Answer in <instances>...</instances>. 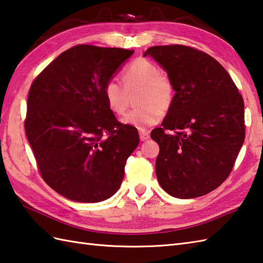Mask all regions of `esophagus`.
Returning <instances> with one entry per match:
<instances>
[{
    "mask_svg": "<svg viewBox=\"0 0 263 263\" xmlns=\"http://www.w3.org/2000/svg\"><path fill=\"white\" fill-rule=\"evenodd\" d=\"M139 137H140L141 141H144V140H147V139H149L150 133H149V131L141 130V131H139Z\"/></svg>",
    "mask_w": 263,
    "mask_h": 263,
    "instance_id": "1",
    "label": "esophagus"
}]
</instances>
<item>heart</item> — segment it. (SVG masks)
I'll return each instance as SVG.
<instances>
[{
	"instance_id": "heart-1",
	"label": "heart",
	"mask_w": 263,
	"mask_h": 263,
	"mask_svg": "<svg viewBox=\"0 0 263 263\" xmlns=\"http://www.w3.org/2000/svg\"><path fill=\"white\" fill-rule=\"evenodd\" d=\"M123 86L115 79L106 81L103 96L107 107L116 115H122L127 108L130 95L136 93L132 109L123 117L125 125L143 130L157 123L163 111H167L174 100V86L171 78L160 72L150 60L138 58L122 71Z\"/></svg>"
}]
</instances>
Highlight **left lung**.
I'll list each match as a JSON object with an SVG mask.
<instances>
[{
	"label": "left lung",
	"instance_id": "8db88e82",
	"mask_svg": "<svg viewBox=\"0 0 263 263\" xmlns=\"http://www.w3.org/2000/svg\"><path fill=\"white\" fill-rule=\"evenodd\" d=\"M143 55L163 66L175 90L161 127L152 131L158 182L175 198L202 197L231 174L242 148V95L224 66L197 48L153 46Z\"/></svg>",
	"mask_w": 263,
	"mask_h": 263
}]
</instances>
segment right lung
Wrapping results in <instances>:
<instances>
[{"instance_id":"1","label":"right lung","mask_w":263,"mask_h":263,"mask_svg":"<svg viewBox=\"0 0 263 263\" xmlns=\"http://www.w3.org/2000/svg\"><path fill=\"white\" fill-rule=\"evenodd\" d=\"M135 51L77 45L60 54L32 81L25 130L39 173L77 202L110 198L138 144L136 127L117 121L103 88Z\"/></svg>"}]
</instances>
